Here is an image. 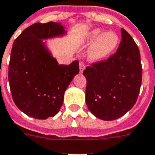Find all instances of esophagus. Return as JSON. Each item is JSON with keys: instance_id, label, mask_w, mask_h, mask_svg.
Here are the masks:
<instances>
[{"instance_id": "obj_1", "label": "esophagus", "mask_w": 155, "mask_h": 155, "mask_svg": "<svg viewBox=\"0 0 155 155\" xmlns=\"http://www.w3.org/2000/svg\"><path fill=\"white\" fill-rule=\"evenodd\" d=\"M79 67H80V72L81 73H83V71L85 69V64L83 62H80L79 64Z\"/></svg>"}]
</instances>
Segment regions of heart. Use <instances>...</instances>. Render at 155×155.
I'll return each instance as SVG.
<instances>
[{
    "instance_id": "1",
    "label": "heart",
    "mask_w": 155,
    "mask_h": 155,
    "mask_svg": "<svg viewBox=\"0 0 155 155\" xmlns=\"http://www.w3.org/2000/svg\"><path fill=\"white\" fill-rule=\"evenodd\" d=\"M118 36L113 32L102 33L99 28L89 32L84 38L83 43L85 45L93 44L89 50V59L92 62H100L107 59L109 55L116 49L118 44Z\"/></svg>"
}]
</instances>
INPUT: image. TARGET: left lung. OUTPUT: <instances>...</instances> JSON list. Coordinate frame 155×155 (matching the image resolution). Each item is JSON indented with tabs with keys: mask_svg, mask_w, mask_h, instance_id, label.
<instances>
[{
	"mask_svg": "<svg viewBox=\"0 0 155 155\" xmlns=\"http://www.w3.org/2000/svg\"><path fill=\"white\" fill-rule=\"evenodd\" d=\"M118 48L107 60L86 67L85 102L97 118L112 121L136 103L142 83L140 53L128 32L121 29Z\"/></svg>",
	"mask_w": 155,
	"mask_h": 155,
	"instance_id": "1",
	"label": "left lung"
}]
</instances>
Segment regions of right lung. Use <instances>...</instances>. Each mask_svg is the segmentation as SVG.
I'll list each match as a JSON object with an SVG mask.
<instances>
[{"instance_id": "1", "label": "right lung", "mask_w": 155, "mask_h": 155, "mask_svg": "<svg viewBox=\"0 0 155 155\" xmlns=\"http://www.w3.org/2000/svg\"><path fill=\"white\" fill-rule=\"evenodd\" d=\"M61 23L37 22L25 29L14 41L10 58L8 80L14 102L26 115L36 119L54 117L79 62L59 64L43 40L64 36Z\"/></svg>"}]
</instances>
